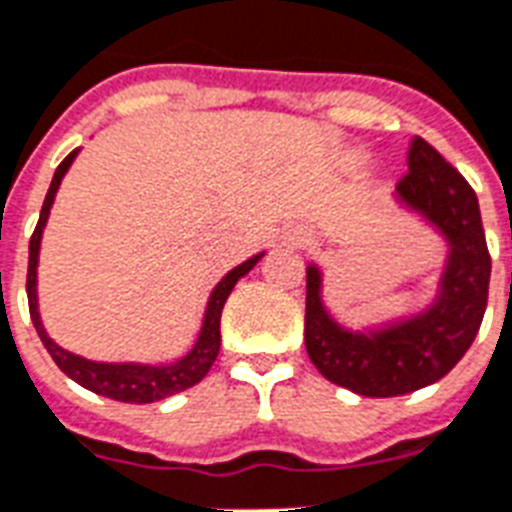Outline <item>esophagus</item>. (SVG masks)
<instances>
[{
    "mask_svg": "<svg viewBox=\"0 0 512 512\" xmlns=\"http://www.w3.org/2000/svg\"><path fill=\"white\" fill-rule=\"evenodd\" d=\"M288 243H291V245H307V243H310V237L304 235V232H293V235L288 237Z\"/></svg>",
    "mask_w": 512,
    "mask_h": 512,
    "instance_id": "esophagus-1",
    "label": "esophagus"
}]
</instances>
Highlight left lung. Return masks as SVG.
I'll return each instance as SVG.
<instances>
[{"instance_id":"8db88e82","label":"left lung","mask_w":512,"mask_h":512,"mask_svg":"<svg viewBox=\"0 0 512 512\" xmlns=\"http://www.w3.org/2000/svg\"><path fill=\"white\" fill-rule=\"evenodd\" d=\"M398 197L433 221L449 243L433 307L374 334H352L320 301L318 267L307 269V355L328 382L368 398H395L438 382L470 350L489 299L491 256L473 186L425 138L408 144Z\"/></svg>"}]
</instances>
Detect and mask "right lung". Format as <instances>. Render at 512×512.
Segmentation results:
<instances>
[{"mask_svg": "<svg viewBox=\"0 0 512 512\" xmlns=\"http://www.w3.org/2000/svg\"><path fill=\"white\" fill-rule=\"evenodd\" d=\"M79 149L66 157V160L58 165L53 176V184L47 189V197L42 202V213H39L37 229L29 240V275H26V293H29V312L31 320H34V328H37L39 339L45 344V350L50 352V358L55 360V366L61 368L63 374L74 379L77 384L93 390L95 395H104V398L122 400V403H154V400H165L176 392L192 387L208 374L213 366V360L219 355L221 347V310L227 304V296L232 293L235 283L243 275H248L256 261L264 256H253V259L243 261L240 267H235L224 280H221L216 288H213L211 299H208V310H205V320H202L200 336L184 358L170 363V366H138V363H95V360H85L79 355H71L63 347L47 336L42 320H39L37 310V261H39V243H42V229L47 224V216H50V208H53L55 192L61 186V178L66 176V170L74 162Z\"/></svg>", "mask_w": 512, "mask_h": 512, "instance_id": "add662e5", "label": "right lung"}]
</instances>
